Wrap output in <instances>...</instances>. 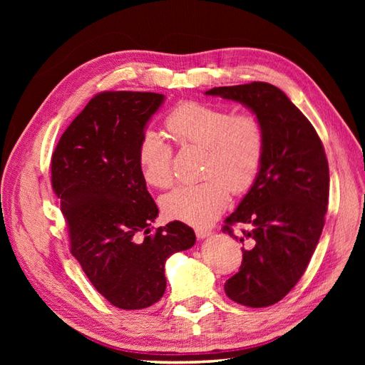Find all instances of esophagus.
Segmentation results:
<instances>
[{
  "label": "esophagus",
  "instance_id": "1",
  "mask_svg": "<svg viewBox=\"0 0 365 365\" xmlns=\"http://www.w3.org/2000/svg\"><path fill=\"white\" fill-rule=\"evenodd\" d=\"M195 233H196V237L200 239V240H202V239H205V237H208V236H212V231H210V230H204V228H196Z\"/></svg>",
  "mask_w": 365,
  "mask_h": 365
}]
</instances>
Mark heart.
Segmentation results:
<instances>
[{
    "mask_svg": "<svg viewBox=\"0 0 365 365\" xmlns=\"http://www.w3.org/2000/svg\"><path fill=\"white\" fill-rule=\"evenodd\" d=\"M176 143L205 149L204 176L197 184L181 185L161 197L165 217L205 227L224 212L230 190L247 193L256 182L264 152V129L259 117L233 114L227 108L184 102L165 117ZM172 148L158 132L148 129L138 145V164L145 181L165 189L172 184Z\"/></svg>",
    "mask_w": 365,
    "mask_h": 365,
    "instance_id": "b5f03b06",
    "label": "heart"
}]
</instances>
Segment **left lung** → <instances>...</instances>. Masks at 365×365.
Wrapping results in <instances>:
<instances>
[{"label": "left lung", "instance_id": "8db88e82", "mask_svg": "<svg viewBox=\"0 0 365 365\" xmlns=\"http://www.w3.org/2000/svg\"><path fill=\"white\" fill-rule=\"evenodd\" d=\"M205 94L242 103L264 129L257 180L222 231L245 244L240 271L225 282V294L239 304L267 307L300 280L322 236L329 201L323 143L311 121L271 83L219 86ZM233 223L249 230L237 238Z\"/></svg>", "mask_w": 365, "mask_h": 365}]
</instances>
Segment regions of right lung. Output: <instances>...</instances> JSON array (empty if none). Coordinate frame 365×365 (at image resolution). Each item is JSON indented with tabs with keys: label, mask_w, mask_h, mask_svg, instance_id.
<instances>
[{
	"label": "right lung",
	"mask_w": 365,
	"mask_h": 365,
	"mask_svg": "<svg viewBox=\"0 0 365 365\" xmlns=\"http://www.w3.org/2000/svg\"><path fill=\"white\" fill-rule=\"evenodd\" d=\"M165 97L109 91L91 98L51 158V185L67 219L71 254L115 307L145 309L165 291L164 264L195 245L180 220L152 231L158 207L138 164V145Z\"/></svg>",
	"instance_id": "1"
}]
</instances>
